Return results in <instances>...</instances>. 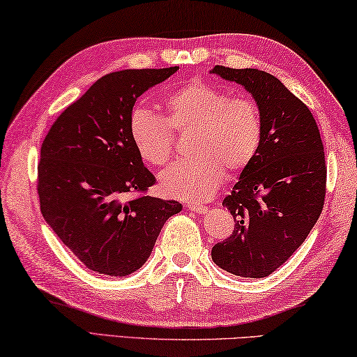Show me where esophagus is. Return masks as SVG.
<instances>
[{
  "label": "esophagus",
  "instance_id": "esophagus-1",
  "mask_svg": "<svg viewBox=\"0 0 357 357\" xmlns=\"http://www.w3.org/2000/svg\"><path fill=\"white\" fill-rule=\"evenodd\" d=\"M185 207H187V209L193 211V212H197V213H204L207 211V206L203 204V203H187Z\"/></svg>",
  "mask_w": 357,
  "mask_h": 357
}]
</instances>
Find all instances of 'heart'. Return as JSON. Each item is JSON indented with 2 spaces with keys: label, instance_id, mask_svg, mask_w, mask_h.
Returning <instances> with one entry per match:
<instances>
[{
  "label": "heart",
  "instance_id": "1",
  "mask_svg": "<svg viewBox=\"0 0 357 357\" xmlns=\"http://www.w3.org/2000/svg\"><path fill=\"white\" fill-rule=\"evenodd\" d=\"M165 116L135 107L129 116V137L148 165L162 167L173 156L174 134L192 131L189 153L160 173L164 193L193 201L212 195L225 168L238 173L256 159L262 145L264 121L257 102L232 96L212 84L192 82L164 98Z\"/></svg>",
  "mask_w": 357,
  "mask_h": 357
}]
</instances>
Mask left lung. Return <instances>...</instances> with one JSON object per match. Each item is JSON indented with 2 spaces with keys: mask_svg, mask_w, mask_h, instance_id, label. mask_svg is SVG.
I'll return each instance as SVG.
<instances>
[{
  "mask_svg": "<svg viewBox=\"0 0 357 357\" xmlns=\"http://www.w3.org/2000/svg\"><path fill=\"white\" fill-rule=\"evenodd\" d=\"M211 73L245 87L264 121L261 150L223 199L236 228L213 245L212 261L236 276L265 278L300 248L323 211V142L309 107L273 75L223 66Z\"/></svg>",
  "mask_w": 357,
  "mask_h": 357,
  "instance_id": "1",
  "label": "left lung"
}]
</instances>
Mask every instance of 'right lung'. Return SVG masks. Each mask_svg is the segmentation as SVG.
<instances>
[{
    "label": "right lung",
    "mask_w": 357,
    "mask_h": 357,
    "mask_svg": "<svg viewBox=\"0 0 357 357\" xmlns=\"http://www.w3.org/2000/svg\"><path fill=\"white\" fill-rule=\"evenodd\" d=\"M178 67L102 76L63 111L37 167L40 211L62 243L95 273L126 276L150 257L162 226L183 206L148 197L156 183L129 137L139 96ZM132 195L131 200H126Z\"/></svg>",
    "instance_id": "obj_1"
}]
</instances>
